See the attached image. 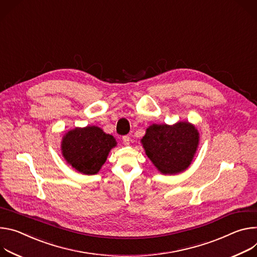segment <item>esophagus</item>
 I'll use <instances>...</instances> for the list:
<instances>
[{
  "mask_svg": "<svg viewBox=\"0 0 257 257\" xmlns=\"http://www.w3.org/2000/svg\"><path fill=\"white\" fill-rule=\"evenodd\" d=\"M122 142H123L124 145L127 146L131 143V138L128 136H124V137H122Z\"/></svg>",
  "mask_w": 257,
  "mask_h": 257,
  "instance_id": "34e87169",
  "label": "esophagus"
}]
</instances>
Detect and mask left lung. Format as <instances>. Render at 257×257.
I'll list each match as a JSON object with an SVG mask.
<instances>
[{"label":"left lung","mask_w":257,"mask_h":257,"mask_svg":"<svg viewBox=\"0 0 257 257\" xmlns=\"http://www.w3.org/2000/svg\"><path fill=\"white\" fill-rule=\"evenodd\" d=\"M200 134L189 121L172 125L151 124L141 139L146 155L162 175L175 176L190 166L197 152Z\"/></svg>","instance_id":"obj_1"}]
</instances>
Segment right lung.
I'll return each mask as SVG.
<instances>
[{"instance_id":"obj_1","label":"right lung","mask_w":257,"mask_h":257,"mask_svg":"<svg viewBox=\"0 0 257 257\" xmlns=\"http://www.w3.org/2000/svg\"><path fill=\"white\" fill-rule=\"evenodd\" d=\"M116 145L115 138L99 126H77L64 134L61 153L65 161L78 173L92 176L99 173L110 151Z\"/></svg>"}]
</instances>
